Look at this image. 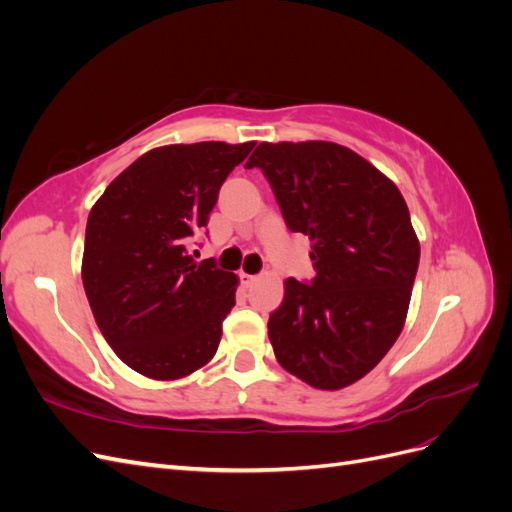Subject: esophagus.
Returning <instances> with one entry per match:
<instances>
[{"label": "esophagus", "mask_w": 512, "mask_h": 512, "mask_svg": "<svg viewBox=\"0 0 512 512\" xmlns=\"http://www.w3.org/2000/svg\"><path fill=\"white\" fill-rule=\"evenodd\" d=\"M241 282L245 286H252L256 282V275H250V273H241Z\"/></svg>", "instance_id": "34e87169"}]
</instances>
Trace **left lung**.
I'll list each match as a JSON object with an SVG mask.
<instances>
[{"mask_svg": "<svg viewBox=\"0 0 512 512\" xmlns=\"http://www.w3.org/2000/svg\"><path fill=\"white\" fill-rule=\"evenodd\" d=\"M260 168L292 232L312 239L314 280H286L269 316L280 365L316 389L361 380L404 329L421 258L395 183L348 147L260 143Z\"/></svg>", "mask_w": 512, "mask_h": 512, "instance_id": "1", "label": "left lung"}]
</instances>
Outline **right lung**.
<instances>
[{
	"label": "right lung",
	"mask_w": 512,
	"mask_h": 512,
	"mask_svg": "<svg viewBox=\"0 0 512 512\" xmlns=\"http://www.w3.org/2000/svg\"><path fill=\"white\" fill-rule=\"evenodd\" d=\"M256 143L153 149L94 205L85 230L83 286L104 339L153 380L211 361L235 305V273L196 262L200 232L222 183Z\"/></svg>",
	"instance_id": "right-lung-1"
}]
</instances>
